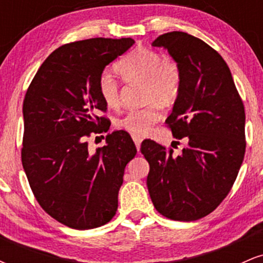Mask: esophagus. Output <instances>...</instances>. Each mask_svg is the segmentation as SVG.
I'll return each instance as SVG.
<instances>
[{"label": "esophagus", "mask_w": 263, "mask_h": 263, "mask_svg": "<svg viewBox=\"0 0 263 263\" xmlns=\"http://www.w3.org/2000/svg\"><path fill=\"white\" fill-rule=\"evenodd\" d=\"M132 140H134L136 147H137V149H140V146H141V142H142V137L138 135H132Z\"/></svg>", "instance_id": "34e87169"}]
</instances>
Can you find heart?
Segmentation results:
<instances>
[{
	"label": "heart",
	"mask_w": 263,
	"mask_h": 263,
	"mask_svg": "<svg viewBox=\"0 0 263 263\" xmlns=\"http://www.w3.org/2000/svg\"><path fill=\"white\" fill-rule=\"evenodd\" d=\"M116 69L127 83L144 84L146 107L129 110L117 119L116 126L134 135H146L161 121L163 112L159 101H176L182 90V66L172 57L149 48H137L117 62ZM99 92L108 107H117L121 101L120 84L111 73L101 74Z\"/></svg>",
	"instance_id": "1"
}]
</instances>
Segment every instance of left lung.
<instances>
[{
    "label": "left lung",
    "instance_id": "obj_1",
    "mask_svg": "<svg viewBox=\"0 0 263 263\" xmlns=\"http://www.w3.org/2000/svg\"><path fill=\"white\" fill-rule=\"evenodd\" d=\"M182 66L183 84L165 120L179 156L155 141L142 142L149 163V197L165 218L194 221L213 213L229 194L245 156V107L228 64L214 48L184 32L159 35Z\"/></svg>",
    "mask_w": 263,
    "mask_h": 263
}]
</instances>
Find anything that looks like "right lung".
Returning a JSON list of instances; mask_svg holds the SVG:
<instances>
[{"label": "right lung", "instance_id": "add662e5", "mask_svg": "<svg viewBox=\"0 0 263 263\" xmlns=\"http://www.w3.org/2000/svg\"><path fill=\"white\" fill-rule=\"evenodd\" d=\"M134 43L91 38L62 45L27 89L21 151L27 179L42 209L71 229H95L114 218L126 164L137 153L123 131L107 135L95 153L86 141L110 127L96 115L107 110L99 92L102 71Z\"/></svg>", "mask_w": 263, "mask_h": 263}]
</instances>
